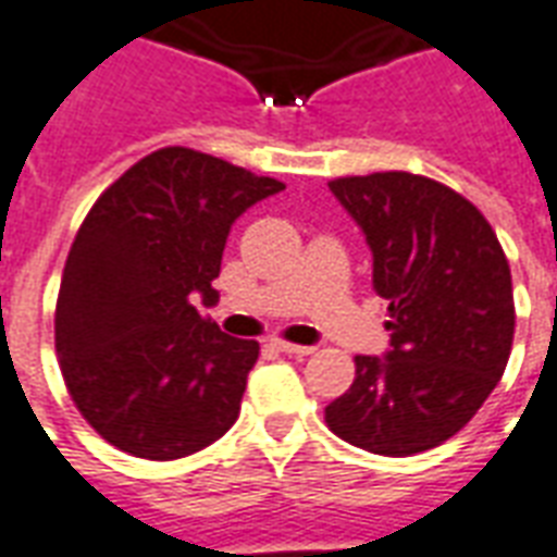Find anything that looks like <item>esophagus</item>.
<instances>
[{
	"label": "esophagus",
	"mask_w": 557,
	"mask_h": 557,
	"mask_svg": "<svg viewBox=\"0 0 557 557\" xmlns=\"http://www.w3.org/2000/svg\"><path fill=\"white\" fill-rule=\"evenodd\" d=\"M274 349L286 351V355H298V358H304V355H313V346H298V343H286V339H274Z\"/></svg>",
	"instance_id": "obj_1"
}]
</instances>
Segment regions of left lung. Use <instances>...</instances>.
<instances>
[{"label":"left lung","mask_w":557,"mask_h":557,"mask_svg":"<svg viewBox=\"0 0 557 557\" xmlns=\"http://www.w3.org/2000/svg\"><path fill=\"white\" fill-rule=\"evenodd\" d=\"M327 187L373 250L391 351L355 358V382L325 423L370 454H423L462 430L504 375L516 327L507 256L490 220L426 175L373 172Z\"/></svg>","instance_id":"8db88e82"}]
</instances>
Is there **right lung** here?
Here are the masks:
<instances>
[{
	"instance_id": "add662e5",
	"label": "right lung",
	"mask_w": 557,
	"mask_h": 557,
	"mask_svg": "<svg viewBox=\"0 0 557 557\" xmlns=\"http://www.w3.org/2000/svg\"><path fill=\"white\" fill-rule=\"evenodd\" d=\"M283 187L170 146L91 206L62 271L55 355L74 406L113 447L182 459L238 420L259 343L220 334L196 301H218L232 223Z\"/></svg>"
}]
</instances>
